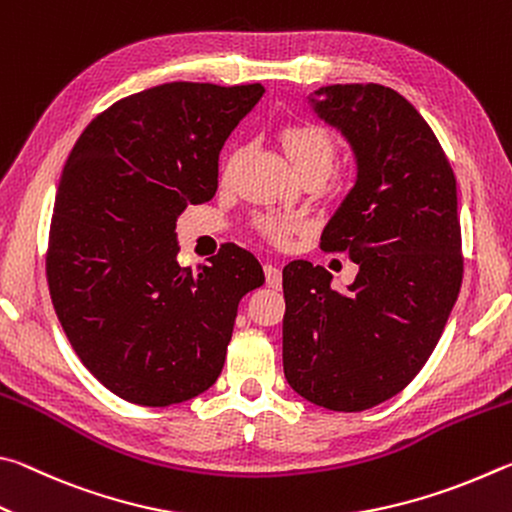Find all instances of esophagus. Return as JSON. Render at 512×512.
<instances>
[{
    "mask_svg": "<svg viewBox=\"0 0 512 512\" xmlns=\"http://www.w3.org/2000/svg\"><path fill=\"white\" fill-rule=\"evenodd\" d=\"M265 281H267V285H270V288H281V283H283V274H281V270L276 265H272V263H267L265 267Z\"/></svg>",
    "mask_w": 512,
    "mask_h": 512,
    "instance_id": "esophagus-1",
    "label": "esophagus"
}]
</instances>
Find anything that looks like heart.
I'll use <instances>...</instances> for the list:
<instances>
[{
  "mask_svg": "<svg viewBox=\"0 0 512 512\" xmlns=\"http://www.w3.org/2000/svg\"><path fill=\"white\" fill-rule=\"evenodd\" d=\"M281 146L285 150V155L294 164V168L299 173H306L310 168H324L326 173L333 166L335 161V139L324 125L312 123V121H294L283 125V130L279 134ZM242 159V148L233 146L220 161V177L222 182H229L236 173V168ZM254 229L258 231V236H263L270 245L274 247H285L290 245L292 236L308 229V222L301 218H294V215L288 213H261L254 218Z\"/></svg>",
  "mask_w": 512,
  "mask_h": 512,
  "instance_id": "1",
  "label": "heart"
}]
</instances>
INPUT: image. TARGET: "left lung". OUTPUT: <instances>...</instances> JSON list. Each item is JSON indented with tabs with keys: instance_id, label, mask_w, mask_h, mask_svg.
<instances>
[{
	"instance_id": "obj_1",
	"label": "left lung",
	"mask_w": 512,
	"mask_h": 512,
	"mask_svg": "<svg viewBox=\"0 0 512 512\" xmlns=\"http://www.w3.org/2000/svg\"><path fill=\"white\" fill-rule=\"evenodd\" d=\"M321 119L357 157V182L321 249L360 265L346 292L321 265L283 270V371L301 398L364 411L400 393L443 335L463 281L456 177L434 130L382 85L321 87Z\"/></svg>"
}]
</instances>
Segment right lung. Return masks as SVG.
I'll return each instance as SVG.
<instances>
[{
  "label": "right lung",
  "mask_w": 512,
  "mask_h": 512,
  "mask_svg": "<svg viewBox=\"0 0 512 512\" xmlns=\"http://www.w3.org/2000/svg\"><path fill=\"white\" fill-rule=\"evenodd\" d=\"M263 85L166 83L94 116L62 170L47 245L53 308L80 362L116 396L168 407L200 396L227 357L238 303L261 288L233 242L177 263V218L218 191V155Z\"/></svg>",
  "instance_id": "right-lung-1"
}]
</instances>
